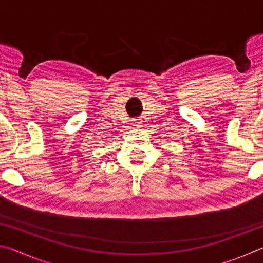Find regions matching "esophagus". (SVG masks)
Here are the masks:
<instances>
[{
	"label": "esophagus",
	"mask_w": 263,
	"mask_h": 263,
	"mask_svg": "<svg viewBox=\"0 0 263 263\" xmlns=\"http://www.w3.org/2000/svg\"><path fill=\"white\" fill-rule=\"evenodd\" d=\"M132 126L139 127V126H141V122L139 121V119H133V121H132Z\"/></svg>",
	"instance_id": "1"
}]
</instances>
